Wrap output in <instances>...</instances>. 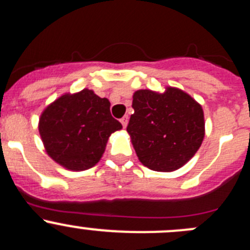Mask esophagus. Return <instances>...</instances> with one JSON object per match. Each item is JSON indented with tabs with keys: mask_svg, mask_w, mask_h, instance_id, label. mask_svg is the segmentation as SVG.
Listing matches in <instances>:
<instances>
[{
	"mask_svg": "<svg viewBox=\"0 0 250 250\" xmlns=\"http://www.w3.org/2000/svg\"><path fill=\"white\" fill-rule=\"evenodd\" d=\"M120 121H121V124H123V126H124V127H126V126H127V123H129V116H127V115L123 116Z\"/></svg>",
	"mask_w": 250,
	"mask_h": 250,
	"instance_id": "1",
	"label": "esophagus"
}]
</instances>
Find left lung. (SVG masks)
Masks as SVG:
<instances>
[{"instance_id":"obj_1","label":"left lung","mask_w":250,"mask_h":250,"mask_svg":"<svg viewBox=\"0 0 250 250\" xmlns=\"http://www.w3.org/2000/svg\"><path fill=\"white\" fill-rule=\"evenodd\" d=\"M132 108L126 130L145 167L173 172L200 148L205 136L203 106L179 88L167 87L162 93L140 89L132 96Z\"/></svg>"}]
</instances>
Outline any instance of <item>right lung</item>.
Returning <instances> with one entry per match:
<instances>
[{
  "label": "right lung",
  "mask_w": 250,
  "mask_h": 250,
  "mask_svg": "<svg viewBox=\"0 0 250 250\" xmlns=\"http://www.w3.org/2000/svg\"><path fill=\"white\" fill-rule=\"evenodd\" d=\"M121 129L110 114V102L87 88L59 97L39 119V134L46 153L75 172L94 167L105 151L109 136Z\"/></svg>",
  "instance_id": "1"
}]
</instances>
